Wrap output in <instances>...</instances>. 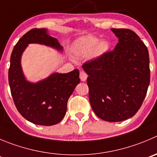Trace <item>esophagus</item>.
<instances>
[{"label": "esophagus", "instance_id": "obj_1", "mask_svg": "<svg viewBox=\"0 0 157 157\" xmlns=\"http://www.w3.org/2000/svg\"><path fill=\"white\" fill-rule=\"evenodd\" d=\"M87 74H86L84 71H80V79H81V81L86 82V79H87Z\"/></svg>", "mask_w": 157, "mask_h": 157}]
</instances>
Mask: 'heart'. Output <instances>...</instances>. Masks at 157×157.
I'll return each mask as SVG.
<instances>
[{"mask_svg":"<svg viewBox=\"0 0 157 157\" xmlns=\"http://www.w3.org/2000/svg\"><path fill=\"white\" fill-rule=\"evenodd\" d=\"M111 44L108 40H100L97 37L87 35L78 38L71 47V52L78 58L101 57L109 51Z\"/></svg>","mask_w":157,"mask_h":157,"instance_id":"1","label":"heart"}]
</instances>
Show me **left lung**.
<instances>
[{"label":"left lung","instance_id":"8db88e82","mask_svg":"<svg viewBox=\"0 0 157 157\" xmlns=\"http://www.w3.org/2000/svg\"><path fill=\"white\" fill-rule=\"evenodd\" d=\"M119 38L114 51L82 65L88 74L91 106L98 117L120 122L132 117L141 107L150 85L147 46L134 31L112 28Z\"/></svg>","mask_w":157,"mask_h":157}]
</instances>
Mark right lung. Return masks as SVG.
Segmentation results:
<instances>
[{
  "label": "right lung",
  "mask_w": 157,
  "mask_h": 157,
  "mask_svg": "<svg viewBox=\"0 0 157 157\" xmlns=\"http://www.w3.org/2000/svg\"><path fill=\"white\" fill-rule=\"evenodd\" d=\"M29 44L63 51L57 38L49 35L45 28H34L24 35L10 55L8 81L11 95L17 109L27 120L41 126L57 124L65 116L68 98L80 82L79 71L75 69L65 74L55 72L38 82L28 81L21 59Z\"/></svg>",
  "instance_id": "right-lung-1"
}]
</instances>
